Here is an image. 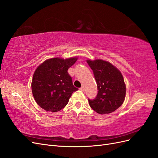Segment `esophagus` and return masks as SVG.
Listing matches in <instances>:
<instances>
[{"mask_svg": "<svg viewBox=\"0 0 158 158\" xmlns=\"http://www.w3.org/2000/svg\"><path fill=\"white\" fill-rule=\"evenodd\" d=\"M79 89H80L81 91H85V88H84V86H82V87H81Z\"/></svg>", "mask_w": 158, "mask_h": 158, "instance_id": "34e87169", "label": "esophagus"}]
</instances>
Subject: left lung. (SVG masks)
<instances>
[{
  "instance_id": "obj_1",
  "label": "left lung",
  "mask_w": 158,
  "mask_h": 158,
  "mask_svg": "<svg viewBox=\"0 0 158 158\" xmlns=\"http://www.w3.org/2000/svg\"><path fill=\"white\" fill-rule=\"evenodd\" d=\"M97 84L98 94L89 100L90 108L99 114L114 112L123 104L126 86L121 73L111 63L102 60H88Z\"/></svg>"
}]
</instances>
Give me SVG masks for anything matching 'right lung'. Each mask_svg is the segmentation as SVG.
Instances as JSON below:
<instances>
[{
  "mask_svg": "<svg viewBox=\"0 0 158 158\" xmlns=\"http://www.w3.org/2000/svg\"><path fill=\"white\" fill-rule=\"evenodd\" d=\"M77 60V57L65 60L54 58L39 65L33 76L31 89L40 108L56 112L68 104L72 93L78 90L68 72Z\"/></svg>",
  "mask_w": 158,
  "mask_h": 158,
  "instance_id": "right-lung-1",
  "label": "right lung"
}]
</instances>
